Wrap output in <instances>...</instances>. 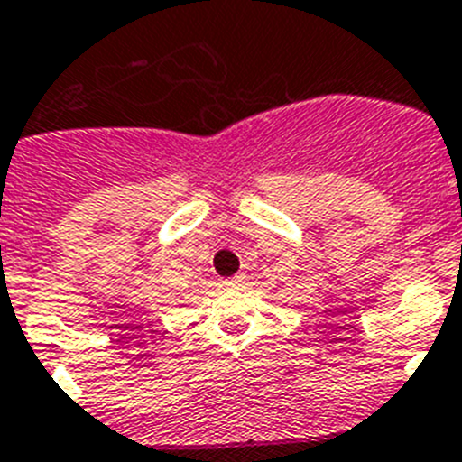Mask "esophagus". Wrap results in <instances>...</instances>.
I'll return each mask as SVG.
<instances>
[{
  "instance_id": "obj_1",
  "label": "esophagus",
  "mask_w": 462,
  "mask_h": 462,
  "mask_svg": "<svg viewBox=\"0 0 462 462\" xmlns=\"http://www.w3.org/2000/svg\"><path fill=\"white\" fill-rule=\"evenodd\" d=\"M241 282H244V275H235V278L221 280V287L223 290H230V287H241Z\"/></svg>"
}]
</instances>
